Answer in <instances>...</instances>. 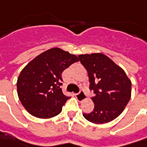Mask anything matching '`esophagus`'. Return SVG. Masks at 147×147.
Returning a JSON list of instances; mask_svg holds the SVG:
<instances>
[{
	"label": "esophagus",
	"instance_id": "1",
	"mask_svg": "<svg viewBox=\"0 0 147 147\" xmlns=\"http://www.w3.org/2000/svg\"><path fill=\"white\" fill-rule=\"evenodd\" d=\"M76 97L77 98V99H78L80 102L83 101L84 99H86V94H85V91H84L83 90H80V92L76 94Z\"/></svg>",
	"mask_w": 147,
	"mask_h": 147
}]
</instances>
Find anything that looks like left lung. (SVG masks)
<instances>
[{
    "label": "left lung",
    "instance_id": "left-lung-1",
    "mask_svg": "<svg viewBox=\"0 0 147 147\" xmlns=\"http://www.w3.org/2000/svg\"><path fill=\"white\" fill-rule=\"evenodd\" d=\"M89 75L94 109L84 117L94 123H105L118 117L131 98V82L125 71L102 53L78 56Z\"/></svg>",
    "mask_w": 147,
    "mask_h": 147
}]
</instances>
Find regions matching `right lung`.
Returning a JSON list of instances; mask_svg holds the SVG:
<instances>
[{
    "label": "right lung",
    "instance_id": "right-lung-1",
    "mask_svg": "<svg viewBox=\"0 0 147 147\" xmlns=\"http://www.w3.org/2000/svg\"><path fill=\"white\" fill-rule=\"evenodd\" d=\"M78 57L54 48L45 51L29 62L17 80L19 99L33 116L49 118L61 112L70 99L61 90V73Z\"/></svg>",
    "mask_w": 147,
    "mask_h": 147
}]
</instances>
